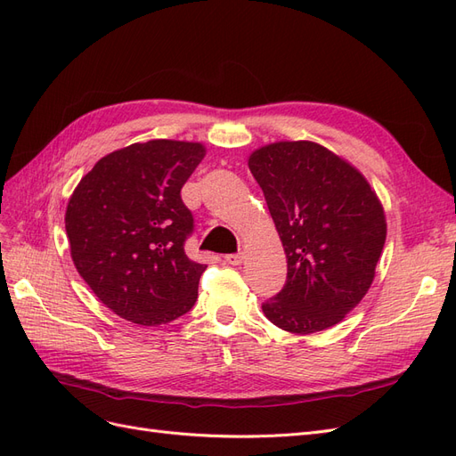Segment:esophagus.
I'll use <instances>...</instances> for the list:
<instances>
[{"mask_svg":"<svg viewBox=\"0 0 456 456\" xmlns=\"http://www.w3.org/2000/svg\"><path fill=\"white\" fill-rule=\"evenodd\" d=\"M241 260H243L241 255H226V256H224L226 265H232V266H240Z\"/></svg>","mask_w":456,"mask_h":456,"instance_id":"34e87169","label":"esophagus"}]
</instances>
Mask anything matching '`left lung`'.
I'll use <instances>...</instances> for the list:
<instances>
[{
  "mask_svg": "<svg viewBox=\"0 0 456 456\" xmlns=\"http://www.w3.org/2000/svg\"><path fill=\"white\" fill-rule=\"evenodd\" d=\"M249 169L287 255V281L262 312L297 335L340 323L367 295L384 249L377 191L352 163L312 141L262 146Z\"/></svg>",
  "mask_w": 456,
  "mask_h": 456,
  "instance_id": "left-lung-1",
  "label": "left lung"
}]
</instances>
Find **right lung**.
I'll return each mask as SVG.
<instances>
[{
  "instance_id": "1",
  "label": "right lung",
  "mask_w": 456,
  "mask_h": 456,
  "mask_svg": "<svg viewBox=\"0 0 456 456\" xmlns=\"http://www.w3.org/2000/svg\"><path fill=\"white\" fill-rule=\"evenodd\" d=\"M203 158L201 142H134L96 161L68 201L74 266L123 320L161 325L194 306L207 266L184 253L194 218L181 188Z\"/></svg>"
}]
</instances>
